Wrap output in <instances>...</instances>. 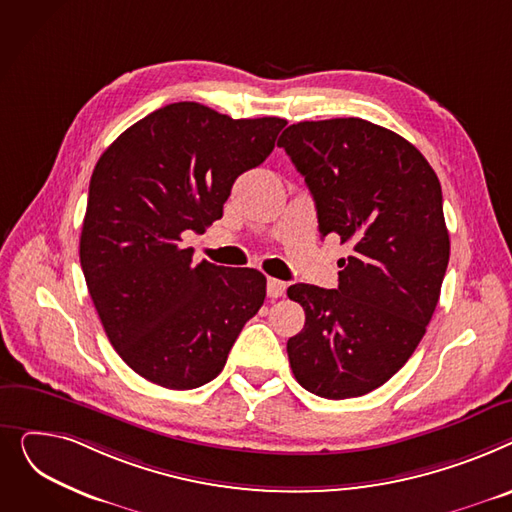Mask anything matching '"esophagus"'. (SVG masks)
Here are the masks:
<instances>
[{
  "mask_svg": "<svg viewBox=\"0 0 512 512\" xmlns=\"http://www.w3.org/2000/svg\"><path fill=\"white\" fill-rule=\"evenodd\" d=\"M285 289H287V285L283 281H279V279H268L266 281L268 297H281L285 293Z\"/></svg>",
  "mask_w": 512,
  "mask_h": 512,
  "instance_id": "1",
  "label": "esophagus"
}]
</instances>
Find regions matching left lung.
Wrapping results in <instances>:
<instances>
[{
  "label": "left lung",
  "mask_w": 512,
  "mask_h": 512,
  "mask_svg": "<svg viewBox=\"0 0 512 512\" xmlns=\"http://www.w3.org/2000/svg\"><path fill=\"white\" fill-rule=\"evenodd\" d=\"M279 146L312 192L320 235L351 250L337 289H287L306 312L289 364L318 397H362L405 366L436 310L450 254L442 188L411 142L359 117L293 124Z\"/></svg>",
  "instance_id": "1"
}]
</instances>
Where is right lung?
Returning <instances> with one entry per match:
<instances>
[{"label":"right lung","mask_w":512,"mask_h":512,"mask_svg":"<svg viewBox=\"0 0 512 512\" xmlns=\"http://www.w3.org/2000/svg\"><path fill=\"white\" fill-rule=\"evenodd\" d=\"M285 126L171 103L119 134L95 165L80 264L111 345L142 378L173 390L217 378L264 304L262 273L194 264L184 237L223 217L235 179L273 153Z\"/></svg>","instance_id":"1"}]
</instances>
